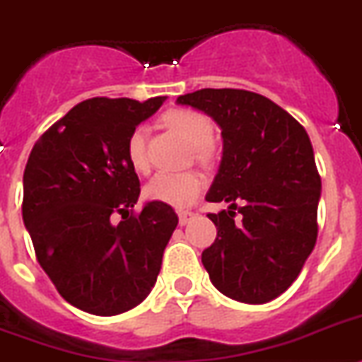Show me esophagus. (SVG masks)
<instances>
[{
	"mask_svg": "<svg viewBox=\"0 0 362 362\" xmlns=\"http://www.w3.org/2000/svg\"><path fill=\"white\" fill-rule=\"evenodd\" d=\"M191 217H193V214H191V211H187V209H184V211H178V223H180V226H184V224L189 223Z\"/></svg>",
	"mask_w": 362,
	"mask_h": 362,
	"instance_id": "esophagus-1",
	"label": "esophagus"
}]
</instances>
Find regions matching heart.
<instances>
[{
  "instance_id": "b5f03b06",
  "label": "heart",
  "mask_w": 362,
  "mask_h": 362,
  "mask_svg": "<svg viewBox=\"0 0 362 362\" xmlns=\"http://www.w3.org/2000/svg\"><path fill=\"white\" fill-rule=\"evenodd\" d=\"M165 123L178 130L193 147H197V158L200 162L211 160V151L208 145L214 139V124L206 115L193 110H171L165 114ZM147 129L144 124L136 127L127 139V160L136 171H147ZM204 187L202 176L197 173H158L145 186V197L154 202L187 208L195 202Z\"/></svg>"
}]
</instances>
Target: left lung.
<instances>
[{"label":"left lung","mask_w":362,"mask_h":362,"mask_svg":"<svg viewBox=\"0 0 362 362\" xmlns=\"http://www.w3.org/2000/svg\"><path fill=\"white\" fill-rule=\"evenodd\" d=\"M221 127L223 158L208 202L217 238L202 265L224 296L243 303L278 298L298 278L317 243L322 182L308 132L259 93L204 88L176 99Z\"/></svg>","instance_id":"left-lung-1"}]
</instances>
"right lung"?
Segmentation results:
<instances>
[{"label": "right lung", "instance_id": "add662e5", "mask_svg": "<svg viewBox=\"0 0 362 362\" xmlns=\"http://www.w3.org/2000/svg\"><path fill=\"white\" fill-rule=\"evenodd\" d=\"M165 97H93L42 134L23 173V224L36 259L64 300L97 317L144 302L156 284L178 217L147 202L138 215L139 180L127 139ZM119 213L122 221L111 223Z\"/></svg>", "mask_w": 362, "mask_h": 362}]
</instances>
